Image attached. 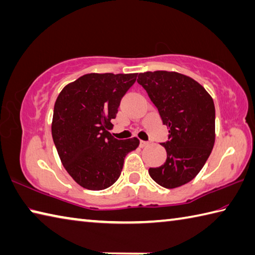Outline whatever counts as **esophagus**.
<instances>
[{"instance_id":"1","label":"esophagus","mask_w":255,"mask_h":255,"mask_svg":"<svg viewBox=\"0 0 255 255\" xmlns=\"http://www.w3.org/2000/svg\"><path fill=\"white\" fill-rule=\"evenodd\" d=\"M139 146H140L141 148H142V147H146V146H148V142H147V141H143V140H140Z\"/></svg>"}]
</instances>
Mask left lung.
I'll list each match as a JSON object with an SVG mask.
<instances>
[{"mask_svg":"<svg viewBox=\"0 0 255 255\" xmlns=\"http://www.w3.org/2000/svg\"><path fill=\"white\" fill-rule=\"evenodd\" d=\"M168 128L164 165L149 168L150 177L165 188H175L195 177L210 156L215 141V107L200 83L178 72L154 71L138 75Z\"/></svg>","mask_w":255,"mask_h":255,"instance_id":"obj_1","label":"left lung"}]
</instances>
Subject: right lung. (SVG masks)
Here are the masks:
<instances>
[{"instance_id":"obj_1","label":"right lung","mask_w":255,"mask_h":255,"mask_svg":"<svg viewBox=\"0 0 255 255\" xmlns=\"http://www.w3.org/2000/svg\"><path fill=\"white\" fill-rule=\"evenodd\" d=\"M136 78L137 73H89L67 85L55 100L53 142L63 167L83 188L112 186L125 157L139 145L136 137L118 140L108 131Z\"/></svg>"}]
</instances>
